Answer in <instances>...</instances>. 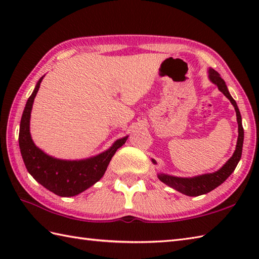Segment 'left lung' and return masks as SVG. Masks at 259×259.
Instances as JSON below:
<instances>
[{
	"label": "left lung",
	"mask_w": 259,
	"mask_h": 259,
	"mask_svg": "<svg viewBox=\"0 0 259 259\" xmlns=\"http://www.w3.org/2000/svg\"><path fill=\"white\" fill-rule=\"evenodd\" d=\"M209 80H210L213 84L218 87V89L221 92H223L226 96L229 101L235 108L236 117H237L238 122V139L237 145H236V150L234 155L228 159V161L224 164V166L212 174H205L200 176H196V177L191 178H181V177H175V176H170L166 174H158V178L160 179L163 184L168 185L171 188L180 191L181 194L196 197L200 195H205L207 192H210L214 188H217L218 186H221L225 180H226L230 175L234 172L235 168L237 167V164L240 160L241 151H243V144H244V128L241 124V115L239 112V109L237 107V103L230 96V93L227 89V85L225 83V81L222 79V76L219 75L217 71L213 69H209ZM153 163H157L156 160H153Z\"/></svg>",
	"instance_id": "8db88e82"
}]
</instances>
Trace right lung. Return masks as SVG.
Masks as SVG:
<instances>
[{"label":"right lung","mask_w":259,"mask_h":259,"mask_svg":"<svg viewBox=\"0 0 259 259\" xmlns=\"http://www.w3.org/2000/svg\"><path fill=\"white\" fill-rule=\"evenodd\" d=\"M43 76L37 81L35 89L27 99L21 118L19 145L27 171L38 184L61 197H72L84 191L102 178L111 158L128 136L118 139L100 155L83 160H62L47 155L34 145L30 134V118L34 98Z\"/></svg>","instance_id":"add662e5"}]
</instances>
